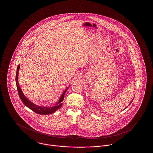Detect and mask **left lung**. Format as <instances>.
<instances>
[{"label": "left lung", "instance_id": "left-lung-1", "mask_svg": "<svg viewBox=\"0 0 153 153\" xmlns=\"http://www.w3.org/2000/svg\"><path fill=\"white\" fill-rule=\"evenodd\" d=\"M130 104H131V103H130Z\"/></svg>", "mask_w": 153, "mask_h": 153}]
</instances>
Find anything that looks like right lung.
Here are the masks:
<instances>
[{"label":"right lung","instance_id":"add662e5","mask_svg":"<svg viewBox=\"0 0 153 153\" xmlns=\"http://www.w3.org/2000/svg\"><path fill=\"white\" fill-rule=\"evenodd\" d=\"M19 68L20 65H18L17 69H16V76H15V80H16V87H17V90H18V92L19 96V97L21 99V100H22L23 103L29 108L32 110L33 111L35 112L38 114H40V115H49L51 114L53 112H54L55 111H56L57 109H59L62 105V102L63 101L64 99V95L65 94L66 90L68 89V88H67L65 89V91L64 92V93L62 94V95H61L59 101L55 105V106L51 107H41V106H38L36 105V104H34V103H33L32 102L29 101L25 96L24 94L22 92V90L21 89V88L19 85L18 84V72L19 70Z\"/></svg>","mask_w":153,"mask_h":153}]
</instances>
